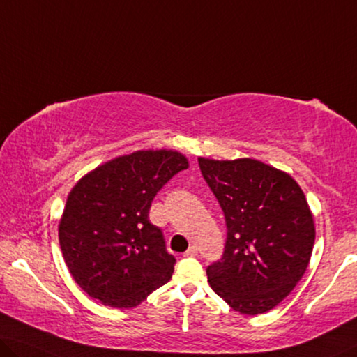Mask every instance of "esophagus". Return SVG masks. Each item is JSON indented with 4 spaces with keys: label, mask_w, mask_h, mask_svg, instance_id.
<instances>
[{
    "label": "esophagus",
    "mask_w": 357,
    "mask_h": 357,
    "mask_svg": "<svg viewBox=\"0 0 357 357\" xmlns=\"http://www.w3.org/2000/svg\"><path fill=\"white\" fill-rule=\"evenodd\" d=\"M197 253H199V250H197V247H195V245H190V247L188 248V252H185L184 255H185V257H195Z\"/></svg>",
    "instance_id": "esophagus-1"
}]
</instances>
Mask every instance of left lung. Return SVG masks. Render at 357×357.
Returning a JSON list of instances; mask_svg holds the SVG:
<instances>
[{
    "label": "left lung",
    "mask_w": 357,
    "mask_h": 357,
    "mask_svg": "<svg viewBox=\"0 0 357 357\" xmlns=\"http://www.w3.org/2000/svg\"><path fill=\"white\" fill-rule=\"evenodd\" d=\"M227 226L221 261L206 268L210 287L234 311L268 312L290 295L310 264L314 216L300 184L255 158L199 157Z\"/></svg>",
    "instance_id": "obj_1"
}]
</instances>
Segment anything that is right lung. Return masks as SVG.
Returning <instances> with one entry per match:
<instances>
[{"mask_svg": "<svg viewBox=\"0 0 357 357\" xmlns=\"http://www.w3.org/2000/svg\"><path fill=\"white\" fill-rule=\"evenodd\" d=\"M185 168L181 152L147 149L112 158L77 181L57 232L63 261L89 296L130 310L172 279L176 259L149 221V208Z\"/></svg>", "mask_w": 357, "mask_h": 357, "instance_id": "1", "label": "right lung"}]
</instances>
